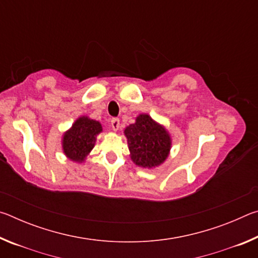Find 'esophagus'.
Masks as SVG:
<instances>
[{"instance_id": "34e87169", "label": "esophagus", "mask_w": 258, "mask_h": 258, "mask_svg": "<svg viewBox=\"0 0 258 258\" xmlns=\"http://www.w3.org/2000/svg\"><path fill=\"white\" fill-rule=\"evenodd\" d=\"M119 125H120V123H119V119H118V118H112V119H111L110 126H111V128H112L113 131H118Z\"/></svg>"}]
</instances>
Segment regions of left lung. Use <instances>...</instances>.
Returning a JSON list of instances; mask_svg holds the SVG:
<instances>
[{
  "label": "left lung",
  "instance_id": "8db88e82",
  "mask_svg": "<svg viewBox=\"0 0 258 258\" xmlns=\"http://www.w3.org/2000/svg\"><path fill=\"white\" fill-rule=\"evenodd\" d=\"M124 133L127 138L131 158L138 166L152 168L167 158L171 138L149 115H140L135 124L126 127Z\"/></svg>",
  "mask_w": 258,
  "mask_h": 258
}]
</instances>
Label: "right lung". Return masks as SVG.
Segmentation results:
<instances>
[{
	"mask_svg": "<svg viewBox=\"0 0 258 258\" xmlns=\"http://www.w3.org/2000/svg\"><path fill=\"white\" fill-rule=\"evenodd\" d=\"M101 124L87 117H81L73 127L63 135V152L69 159L74 161H83L87 154L93 149L95 138L101 132Z\"/></svg>",
	"mask_w": 258,
	"mask_h": 258,
	"instance_id": "right-lung-1",
	"label": "right lung"
}]
</instances>
